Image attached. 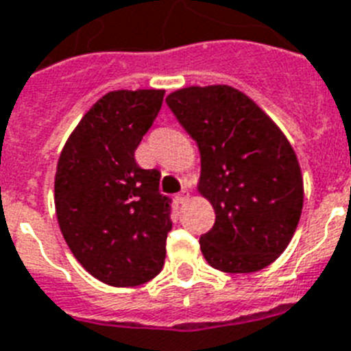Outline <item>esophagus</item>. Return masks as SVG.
Wrapping results in <instances>:
<instances>
[{"mask_svg":"<svg viewBox=\"0 0 351 351\" xmlns=\"http://www.w3.org/2000/svg\"><path fill=\"white\" fill-rule=\"evenodd\" d=\"M176 200H178V204H185V202L189 200V191L182 189L180 193L176 195Z\"/></svg>","mask_w":351,"mask_h":351,"instance_id":"obj_1","label":"esophagus"}]
</instances>
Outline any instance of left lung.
<instances>
[{"label":"left lung","mask_w":351,"mask_h":351,"mask_svg":"<svg viewBox=\"0 0 351 351\" xmlns=\"http://www.w3.org/2000/svg\"><path fill=\"white\" fill-rule=\"evenodd\" d=\"M202 156L198 191L216 220L200 236L207 263L249 274L287 249L303 209L298 156L274 122L234 88L189 86L166 99Z\"/></svg>","instance_id":"left-lung-1"}]
</instances>
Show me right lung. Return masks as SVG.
<instances>
[{"instance_id":"right-lung-1","label":"right lung","mask_w":351,"mask_h":351,"mask_svg":"<svg viewBox=\"0 0 351 351\" xmlns=\"http://www.w3.org/2000/svg\"><path fill=\"white\" fill-rule=\"evenodd\" d=\"M164 101V90H117L77 124L57 162L56 213L68 247L84 269L111 287L155 278L166 259L171 198L160 171L135 160Z\"/></svg>"}]
</instances>
